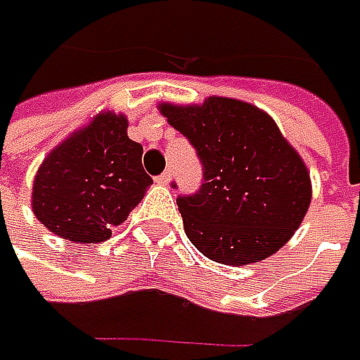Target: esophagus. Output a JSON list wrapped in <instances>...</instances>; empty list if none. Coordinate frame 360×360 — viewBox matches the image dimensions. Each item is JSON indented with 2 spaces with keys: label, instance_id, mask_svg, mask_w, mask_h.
Returning a JSON list of instances; mask_svg holds the SVG:
<instances>
[{
  "label": "esophagus",
  "instance_id": "34e87169",
  "mask_svg": "<svg viewBox=\"0 0 360 360\" xmlns=\"http://www.w3.org/2000/svg\"><path fill=\"white\" fill-rule=\"evenodd\" d=\"M170 180H172V172H170V170H168V172L160 174V176H156V184H160V186H166Z\"/></svg>",
  "mask_w": 360,
  "mask_h": 360
}]
</instances>
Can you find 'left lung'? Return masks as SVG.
I'll return each mask as SVG.
<instances>
[{
  "label": "left lung",
  "mask_w": 360,
  "mask_h": 360,
  "mask_svg": "<svg viewBox=\"0 0 360 360\" xmlns=\"http://www.w3.org/2000/svg\"><path fill=\"white\" fill-rule=\"evenodd\" d=\"M196 148L200 190L178 198L188 240L220 264L260 262L292 238L311 206V172L276 122L256 105L208 96L158 104Z\"/></svg>",
  "instance_id": "8db88e82"
}]
</instances>
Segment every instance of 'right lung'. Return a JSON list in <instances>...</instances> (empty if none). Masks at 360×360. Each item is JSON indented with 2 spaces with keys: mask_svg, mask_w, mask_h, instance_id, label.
I'll use <instances>...</instances> for the list:
<instances>
[{
  "mask_svg": "<svg viewBox=\"0 0 360 360\" xmlns=\"http://www.w3.org/2000/svg\"><path fill=\"white\" fill-rule=\"evenodd\" d=\"M142 152L128 138L124 114H96L39 164L32 190L35 218L63 240H108L152 184Z\"/></svg>",
  "mask_w": 360,
  "mask_h": 360,
  "instance_id": "right-lung-1",
  "label": "right lung"
}]
</instances>
